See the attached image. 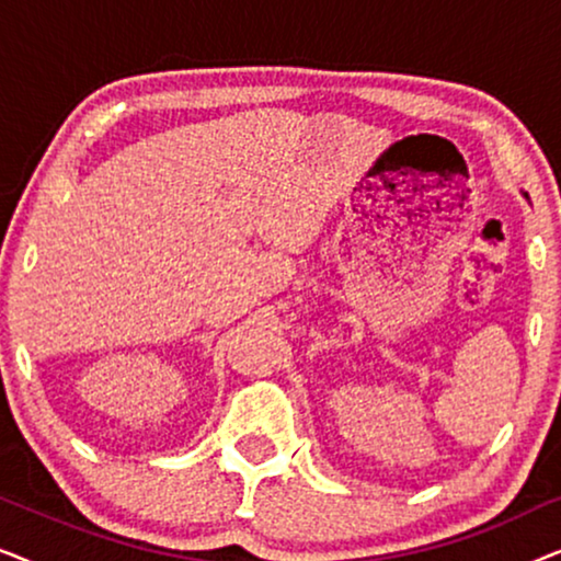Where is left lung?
<instances>
[{
	"label": "left lung",
	"mask_w": 561,
	"mask_h": 561,
	"mask_svg": "<svg viewBox=\"0 0 561 561\" xmlns=\"http://www.w3.org/2000/svg\"><path fill=\"white\" fill-rule=\"evenodd\" d=\"M520 194H524V196H526V198H528V194H526V191H520Z\"/></svg>",
	"instance_id": "left-lung-1"
}]
</instances>
